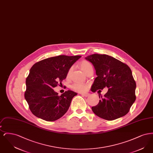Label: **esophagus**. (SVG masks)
Segmentation results:
<instances>
[{
  "label": "esophagus",
  "instance_id": "1",
  "mask_svg": "<svg viewBox=\"0 0 153 153\" xmlns=\"http://www.w3.org/2000/svg\"><path fill=\"white\" fill-rule=\"evenodd\" d=\"M81 95L83 96H85V97H88L89 94H81Z\"/></svg>",
  "mask_w": 153,
  "mask_h": 153
}]
</instances>
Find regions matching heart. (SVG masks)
<instances>
[{
	"mask_svg": "<svg viewBox=\"0 0 153 153\" xmlns=\"http://www.w3.org/2000/svg\"><path fill=\"white\" fill-rule=\"evenodd\" d=\"M80 67L81 71L85 73H87L88 71H89L90 69L92 68V66L91 65V64L87 61H82L80 63ZM72 71V68H71L67 73L68 77L70 76ZM71 88L75 91H77L79 92H84L87 89L88 85L83 83H80V82H75V83H73L72 85Z\"/></svg>",
	"mask_w": 153,
	"mask_h": 153,
	"instance_id": "b5f03b06",
	"label": "heart"
}]
</instances>
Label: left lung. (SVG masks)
I'll list each match as a JSON object with an SVG mask.
<instances>
[{
	"label": "left lung",
	"mask_w": 153,
	"mask_h": 153,
	"mask_svg": "<svg viewBox=\"0 0 153 153\" xmlns=\"http://www.w3.org/2000/svg\"><path fill=\"white\" fill-rule=\"evenodd\" d=\"M85 59L94 65L97 76L91 91L95 92L105 87L108 88L104 97L99 95L101 100L92 107V111L107 120L126 115L136 99V82L130 67L107 54H94Z\"/></svg>",
	"instance_id": "1"
}]
</instances>
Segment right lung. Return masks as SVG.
I'll return each mask as SVG.
<instances>
[{
  "label": "right lung",
  "instance_id": "1",
  "mask_svg": "<svg viewBox=\"0 0 153 153\" xmlns=\"http://www.w3.org/2000/svg\"><path fill=\"white\" fill-rule=\"evenodd\" d=\"M81 57L60 55L44 59L31 67L26 80L25 97L33 115L53 122L67 112L77 93L68 91L58 96L53 88L65 79L69 69Z\"/></svg>",
  "mask_w": 153,
  "mask_h": 153
}]
</instances>
